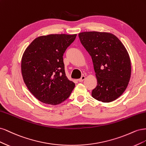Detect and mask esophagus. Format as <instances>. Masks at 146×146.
Wrapping results in <instances>:
<instances>
[{"instance_id":"obj_1","label":"esophagus","mask_w":146,"mask_h":146,"mask_svg":"<svg viewBox=\"0 0 146 146\" xmlns=\"http://www.w3.org/2000/svg\"><path fill=\"white\" fill-rule=\"evenodd\" d=\"M85 76H82V77H81V78H79V79H78V81L79 82H82L84 80H85Z\"/></svg>"}]
</instances>
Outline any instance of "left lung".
<instances>
[{"mask_svg": "<svg viewBox=\"0 0 146 146\" xmlns=\"http://www.w3.org/2000/svg\"><path fill=\"white\" fill-rule=\"evenodd\" d=\"M78 37L91 56L98 80L92 98L105 103L116 100L126 90L131 76L130 59L125 46L107 32H85Z\"/></svg>", "mask_w": 146, "mask_h": 146, "instance_id": "8db88e82", "label": "left lung"}]
</instances>
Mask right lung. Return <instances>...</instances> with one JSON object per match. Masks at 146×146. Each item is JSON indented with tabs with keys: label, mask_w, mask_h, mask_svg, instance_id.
Returning a JSON list of instances; mask_svg holds the SVG:
<instances>
[{
	"label": "right lung",
	"mask_w": 146,
	"mask_h": 146,
	"mask_svg": "<svg viewBox=\"0 0 146 146\" xmlns=\"http://www.w3.org/2000/svg\"><path fill=\"white\" fill-rule=\"evenodd\" d=\"M77 34L41 36L30 43L21 60V72L30 92L39 101L58 105L67 99L75 83L66 76L63 56Z\"/></svg>",
	"instance_id": "right-lung-1"
}]
</instances>
